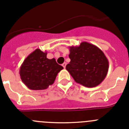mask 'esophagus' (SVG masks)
Returning a JSON list of instances; mask_svg holds the SVG:
<instances>
[{
  "label": "esophagus",
  "mask_w": 129,
  "mask_h": 129,
  "mask_svg": "<svg viewBox=\"0 0 129 129\" xmlns=\"http://www.w3.org/2000/svg\"><path fill=\"white\" fill-rule=\"evenodd\" d=\"M66 64H67V63H66V62H64V63H62V65H61V66H63V68H64V69H65V68H66Z\"/></svg>",
  "instance_id": "obj_1"
}]
</instances>
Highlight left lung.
<instances>
[{"mask_svg": "<svg viewBox=\"0 0 129 129\" xmlns=\"http://www.w3.org/2000/svg\"><path fill=\"white\" fill-rule=\"evenodd\" d=\"M71 61L66 68L75 81L87 88H93L103 81L108 73L109 62L97 46L86 41L69 47Z\"/></svg>", "mask_w": 129, "mask_h": 129, "instance_id": "8db88e82", "label": "left lung"}]
</instances>
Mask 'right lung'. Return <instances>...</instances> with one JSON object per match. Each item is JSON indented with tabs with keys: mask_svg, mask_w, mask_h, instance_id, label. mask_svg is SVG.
<instances>
[{
	"mask_svg": "<svg viewBox=\"0 0 129 129\" xmlns=\"http://www.w3.org/2000/svg\"><path fill=\"white\" fill-rule=\"evenodd\" d=\"M47 52L36 49L24 59L20 67L21 79L32 90L45 89L52 85L57 75L63 68L54 58L48 59Z\"/></svg>",
	"mask_w": 129,
	"mask_h": 129,
	"instance_id": "add662e5",
	"label": "right lung"
}]
</instances>
